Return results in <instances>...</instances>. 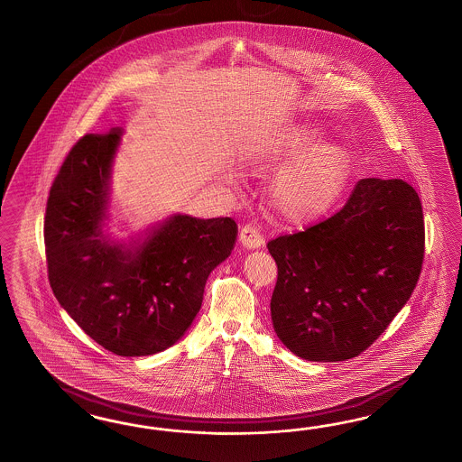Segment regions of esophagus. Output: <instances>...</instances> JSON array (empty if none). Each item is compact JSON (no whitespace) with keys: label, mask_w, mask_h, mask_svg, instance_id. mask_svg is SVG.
<instances>
[{"label":"esophagus","mask_w":462,"mask_h":462,"mask_svg":"<svg viewBox=\"0 0 462 462\" xmlns=\"http://www.w3.org/2000/svg\"><path fill=\"white\" fill-rule=\"evenodd\" d=\"M238 242L244 247L248 248V250H255V248H260L263 245V236H260L259 228L245 226L238 234Z\"/></svg>","instance_id":"obj_1"}]
</instances>
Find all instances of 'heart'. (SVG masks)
Masks as SVG:
<instances>
[{
    "instance_id": "obj_1",
    "label": "heart",
    "mask_w": 462,
    "mask_h": 462,
    "mask_svg": "<svg viewBox=\"0 0 462 462\" xmlns=\"http://www.w3.org/2000/svg\"><path fill=\"white\" fill-rule=\"evenodd\" d=\"M320 130L299 125L254 148L248 163L255 171L275 169L285 162L272 183L269 200L291 226H309L337 205L350 180L349 152L334 142L315 143Z\"/></svg>"
}]
</instances>
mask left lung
Wrapping results in <instances>:
<instances>
[{
	"instance_id": "8db88e82",
	"label": "left lung",
	"mask_w": 462,
	"mask_h": 462,
	"mask_svg": "<svg viewBox=\"0 0 462 462\" xmlns=\"http://www.w3.org/2000/svg\"><path fill=\"white\" fill-rule=\"evenodd\" d=\"M267 248L279 269L271 315L282 344L305 360L352 359L414 292L422 205L401 179H362L340 212Z\"/></svg>"
}]
</instances>
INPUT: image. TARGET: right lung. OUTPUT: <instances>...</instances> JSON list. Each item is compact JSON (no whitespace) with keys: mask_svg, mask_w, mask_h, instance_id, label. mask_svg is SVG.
<instances>
[{"mask_svg":"<svg viewBox=\"0 0 462 462\" xmlns=\"http://www.w3.org/2000/svg\"><path fill=\"white\" fill-rule=\"evenodd\" d=\"M124 128L85 135L63 162L45 215L48 279L97 344L124 357L169 349L202 307L210 272L230 255L236 224L173 214L128 240L106 230Z\"/></svg>","mask_w":462,"mask_h":462,"instance_id":"1","label":"right lung"}]
</instances>
